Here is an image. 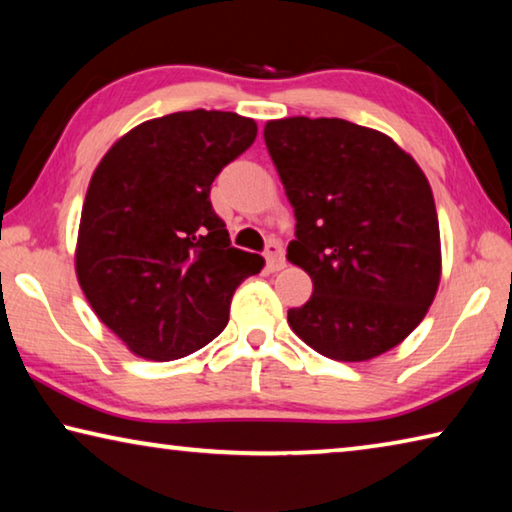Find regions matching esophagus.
<instances>
[{"label": "esophagus", "instance_id": "1", "mask_svg": "<svg viewBox=\"0 0 512 512\" xmlns=\"http://www.w3.org/2000/svg\"><path fill=\"white\" fill-rule=\"evenodd\" d=\"M266 268L271 273H277L282 271L284 266H287V259H284V250H282V244H277V241H271V244L266 246Z\"/></svg>", "mask_w": 512, "mask_h": 512}]
</instances>
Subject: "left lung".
<instances>
[{
  "label": "left lung",
  "instance_id": "left-lung-1",
  "mask_svg": "<svg viewBox=\"0 0 512 512\" xmlns=\"http://www.w3.org/2000/svg\"><path fill=\"white\" fill-rule=\"evenodd\" d=\"M264 140L296 214L287 259L314 293L289 325L334 361L393 350L427 316L443 255L431 185L393 137L336 117H284Z\"/></svg>",
  "mask_w": 512,
  "mask_h": 512
}]
</instances>
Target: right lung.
I'll list each match as a JSON object with an SVG mask.
<instances>
[{
  "instance_id": "right-lung-1",
  "label": "right lung",
  "mask_w": 512,
  "mask_h": 512,
  "mask_svg": "<svg viewBox=\"0 0 512 512\" xmlns=\"http://www.w3.org/2000/svg\"><path fill=\"white\" fill-rule=\"evenodd\" d=\"M255 137V119L237 112H173L121 135L94 169L76 280L135 357L201 350L228 325L239 284L264 268L259 255L230 246L210 203L214 178Z\"/></svg>"
}]
</instances>
